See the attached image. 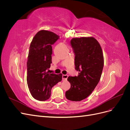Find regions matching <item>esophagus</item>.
I'll return each mask as SVG.
<instances>
[{
    "mask_svg": "<svg viewBox=\"0 0 130 130\" xmlns=\"http://www.w3.org/2000/svg\"><path fill=\"white\" fill-rule=\"evenodd\" d=\"M68 77V75H62V80L63 81H66L67 80V78Z\"/></svg>",
    "mask_w": 130,
    "mask_h": 130,
    "instance_id": "obj_1",
    "label": "esophagus"
}]
</instances>
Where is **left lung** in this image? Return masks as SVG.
<instances>
[{
  "instance_id": "obj_1",
  "label": "left lung",
  "mask_w": 130,
  "mask_h": 130,
  "mask_svg": "<svg viewBox=\"0 0 130 130\" xmlns=\"http://www.w3.org/2000/svg\"><path fill=\"white\" fill-rule=\"evenodd\" d=\"M75 55L76 76H69L71 87L66 92L67 99L80 101L87 98L99 83L104 67L101 46L93 37L74 38L70 41Z\"/></svg>"
}]
</instances>
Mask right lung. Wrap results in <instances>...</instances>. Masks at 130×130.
Masks as SVG:
<instances>
[{"label": "right lung", "instance_id": "add662e5", "mask_svg": "<svg viewBox=\"0 0 130 130\" xmlns=\"http://www.w3.org/2000/svg\"><path fill=\"white\" fill-rule=\"evenodd\" d=\"M59 38L53 32L41 30L30 44L27 62V84L31 95L37 100L48 99L52 87L62 80V74H50L47 71L52 63V45Z\"/></svg>", "mask_w": 130, "mask_h": 130}]
</instances>
